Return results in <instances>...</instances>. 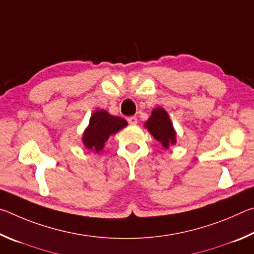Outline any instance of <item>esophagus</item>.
<instances>
[{"label":"esophagus","instance_id":"34e87169","mask_svg":"<svg viewBox=\"0 0 254 254\" xmlns=\"http://www.w3.org/2000/svg\"><path fill=\"white\" fill-rule=\"evenodd\" d=\"M127 122H128V124H131V126H134V124L137 123V119L135 117H128Z\"/></svg>","mask_w":254,"mask_h":254}]
</instances>
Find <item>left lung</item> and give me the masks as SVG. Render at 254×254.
Listing matches in <instances>:
<instances>
[{"instance_id": "left-lung-1", "label": "left lung", "mask_w": 254, "mask_h": 254, "mask_svg": "<svg viewBox=\"0 0 254 254\" xmlns=\"http://www.w3.org/2000/svg\"><path fill=\"white\" fill-rule=\"evenodd\" d=\"M144 127L163 148L168 149L170 144L176 143V131L168 113L162 107H156L152 111L151 117L144 123Z\"/></svg>"}]
</instances>
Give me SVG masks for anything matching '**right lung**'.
I'll return each instance as SVG.
<instances>
[{
  "label": "right lung",
  "mask_w": 254,
  "mask_h": 254,
  "mask_svg": "<svg viewBox=\"0 0 254 254\" xmlns=\"http://www.w3.org/2000/svg\"><path fill=\"white\" fill-rule=\"evenodd\" d=\"M127 122L120 117H113L104 110H98L89 119V124L83 134V143L87 149L100 152L112 134L126 127Z\"/></svg>",
  "instance_id": "right-lung-1"
}]
</instances>
